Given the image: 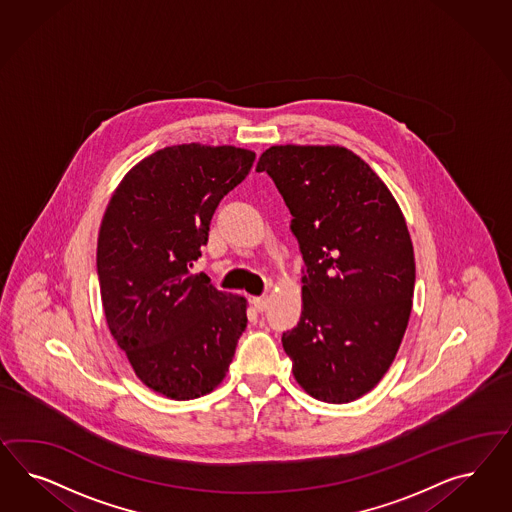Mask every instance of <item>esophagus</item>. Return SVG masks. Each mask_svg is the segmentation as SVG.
Instances as JSON below:
<instances>
[{"instance_id": "esophagus-1", "label": "esophagus", "mask_w": 512, "mask_h": 512, "mask_svg": "<svg viewBox=\"0 0 512 512\" xmlns=\"http://www.w3.org/2000/svg\"><path fill=\"white\" fill-rule=\"evenodd\" d=\"M251 302H253V308L257 311H264L266 306H268V298L266 296H253Z\"/></svg>"}]
</instances>
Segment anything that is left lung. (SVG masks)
I'll return each mask as SVG.
<instances>
[{
  "instance_id": "left-lung-1",
  "label": "left lung",
  "mask_w": 512,
  "mask_h": 512,
  "mask_svg": "<svg viewBox=\"0 0 512 512\" xmlns=\"http://www.w3.org/2000/svg\"><path fill=\"white\" fill-rule=\"evenodd\" d=\"M263 171L304 259L302 315L281 338L296 383L317 400L353 402L388 372L409 323L415 253L402 210L343 146H270Z\"/></svg>"
}]
</instances>
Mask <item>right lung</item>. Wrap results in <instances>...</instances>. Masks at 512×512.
Listing matches in <instances>:
<instances>
[{"mask_svg": "<svg viewBox=\"0 0 512 512\" xmlns=\"http://www.w3.org/2000/svg\"><path fill=\"white\" fill-rule=\"evenodd\" d=\"M255 161L236 146L180 144L148 155L116 187L97 238L112 338L140 381L193 400L225 379L248 326L244 296L193 272L219 201Z\"/></svg>", "mask_w": 512, "mask_h": 512, "instance_id": "right-lung-1", "label": "right lung"}]
</instances>
